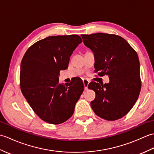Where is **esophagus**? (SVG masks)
Segmentation results:
<instances>
[{"instance_id": "obj_1", "label": "esophagus", "mask_w": 154, "mask_h": 154, "mask_svg": "<svg viewBox=\"0 0 154 154\" xmlns=\"http://www.w3.org/2000/svg\"><path fill=\"white\" fill-rule=\"evenodd\" d=\"M83 85H84L85 90H87V88H88V85H89V81H88L87 79H83Z\"/></svg>"}]
</instances>
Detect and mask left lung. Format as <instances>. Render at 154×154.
<instances>
[{
    "label": "left lung",
    "mask_w": 154,
    "mask_h": 154,
    "mask_svg": "<svg viewBox=\"0 0 154 154\" xmlns=\"http://www.w3.org/2000/svg\"><path fill=\"white\" fill-rule=\"evenodd\" d=\"M84 44L94 54V72L109 75L104 85L91 82L88 85L96 97L91 102L94 112L112 121L129 112L141 90L140 62L136 51L123 38L115 34H82Z\"/></svg>",
    "instance_id": "obj_1"
}]
</instances>
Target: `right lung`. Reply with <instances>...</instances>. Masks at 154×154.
<instances>
[{"instance_id":"1","label":"right lung","mask_w":154,"mask_h":154,"mask_svg":"<svg viewBox=\"0 0 154 154\" xmlns=\"http://www.w3.org/2000/svg\"><path fill=\"white\" fill-rule=\"evenodd\" d=\"M82 42L78 35H51L31 45L22 58L21 91L34 112L48 123L60 124L71 118L83 92L80 78L64 85L58 77Z\"/></svg>"}]
</instances>
